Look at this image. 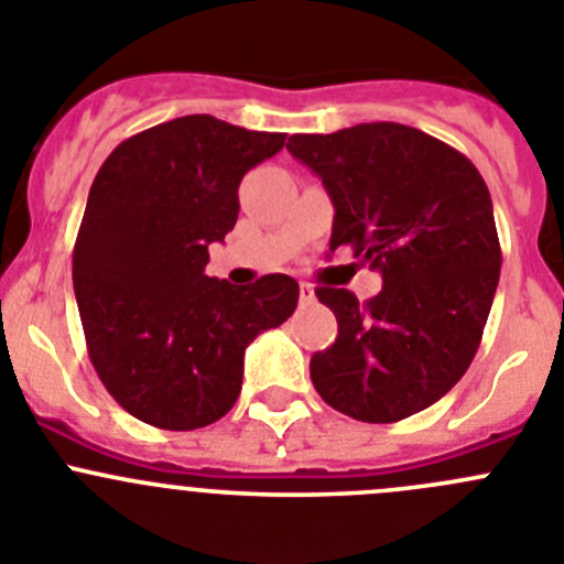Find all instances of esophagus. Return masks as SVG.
Masks as SVG:
<instances>
[{"label": "esophagus", "mask_w": 564, "mask_h": 564, "mask_svg": "<svg viewBox=\"0 0 564 564\" xmlns=\"http://www.w3.org/2000/svg\"><path fill=\"white\" fill-rule=\"evenodd\" d=\"M314 300V286L306 281H300V303H312Z\"/></svg>", "instance_id": "34e87169"}]
</instances>
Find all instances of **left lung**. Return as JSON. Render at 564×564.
<instances>
[{
	"instance_id": "left-lung-1",
	"label": "left lung",
	"mask_w": 564,
	"mask_h": 564,
	"mask_svg": "<svg viewBox=\"0 0 564 564\" xmlns=\"http://www.w3.org/2000/svg\"><path fill=\"white\" fill-rule=\"evenodd\" d=\"M286 150L323 177L334 203L330 252L381 270L383 286H317L334 345L312 356L328 406L361 423H398L451 392L481 345L501 275L489 188L470 158L398 122L297 133Z\"/></svg>"
}]
</instances>
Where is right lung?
Masks as SVG:
<instances>
[{
	"label": "right lung",
	"instance_id": "add662e5",
	"mask_svg": "<svg viewBox=\"0 0 564 564\" xmlns=\"http://www.w3.org/2000/svg\"><path fill=\"white\" fill-rule=\"evenodd\" d=\"M286 133L194 113L116 147L88 192L72 278L88 359L113 401L155 429L217 423L241 392L245 350L292 317L294 278L205 275L239 217V183Z\"/></svg>",
	"mask_w": 564,
	"mask_h": 564
}]
</instances>
